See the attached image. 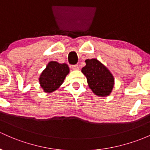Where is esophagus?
Returning <instances> with one entry per match:
<instances>
[{"label":"esophagus","mask_w":150,"mask_h":150,"mask_svg":"<svg viewBox=\"0 0 150 150\" xmlns=\"http://www.w3.org/2000/svg\"><path fill=\"white\" fill-rule=\"evenodd\" d=\"M71 68L73 69V70H79V67L78 65H73L71 66Z\"/></svg>","instance_id":"34e87169"}]
</instances>
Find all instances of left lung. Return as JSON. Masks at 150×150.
Returning a JSON list of instances; mask_svg holds the SVG:
<instances>
[{"label":"left lung","instance_id":"1","mask_svg":"<svg viewBox=\"0 0 150 150\" xmlns=\"http://www.w3.org/2000/svg\"><path fill=\"white\" fill-rule=\"evenodd\" d=\"M81 72L86 77L88 87L96 96L104 97L112 93L114 86V76L96 59H86Z\"/></svg>","mask_w":150,"mask_h":150}]
</instances>
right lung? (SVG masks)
Segmentation results:
<instances>
[{"mask_svg": "<svg viewBox=\"0 0 150 150\" xmlns=\"http://www.w3.org/2000/svg\"><path fill=\"white\" fill-rule=\"evenodd\" d=\"M69 74V67L67 64H59L51 61L41 72L38 81L43 91L47 94L54 92L64 83Z\"/></svg>", "mask_w": 150, "mask_h": 150, "instance_id": "1", "label": "right lung"}]
</instances>
